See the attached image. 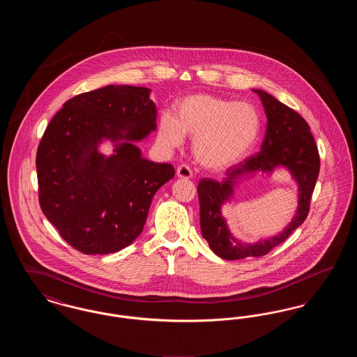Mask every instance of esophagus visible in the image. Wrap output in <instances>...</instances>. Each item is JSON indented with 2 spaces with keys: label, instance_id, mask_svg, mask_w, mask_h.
Masks as SVG:
<instances>
[{
  "label": "esophagus",
  "instance_id": "34e87169",
  "mask_svg": "<svg viewBox=\"0 0 357 357\" xmlns=\"http://www.w3.org/2000/svg\"><path fill=\"white\" fill-rule=\"evenodd\" d=\"M176 176L181 179H190L192 178V171L186 165H182L176 169Z\"/></svg>",
  "mask_w": 357,
  "mask_h": 357
}]
</instances>
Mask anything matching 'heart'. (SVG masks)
I'll return each instance as SVG.
<instances>
[{"label": "heart", "instance_id": "b5f03b06", "mask_svg": "<svg viewBox=\"0 0 357 357\" xmlns=\"http://www.w3.org/2000/svg\"><path fill=\"white\" fill-rule=\"evenodd\" d=\"M261 130L255 105L220 96L197 93L175 104L174 119L162 116L158 142L165 149H178L183 136L192 139L195 160L207 170H226L253 149Z\"/></svg>", "mask_w": 357, "mask_h": 357}]
</instances>
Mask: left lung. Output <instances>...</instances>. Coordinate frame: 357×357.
I'll return each mask as SVG.
<instances>
[{
	"mask_svg": "<svg viewBox=\"0 0 357 357\" xmlns=\"http://www.w3.org/2000/svg\"><path fill=\"white\" fill-rule=\"evenodd\" d=\"M255 92L268 118L261 151L229 167L221 182L202 178L198 183L202 236L210 249L223 259L261 257L282 243L305 221L320 171V155L305 119L271 93L261 89ZM275 167L288 168L299 185L296 215L281 235L255 244H243L229 233L221 217V206L229 200L239 178L257 170L272 172Z\"/></svg>",
	"mask_w": 357,
	"mask_h": 357,
	"instance_id": "8db88e82",
	"label": "left lung"
}]
</instances>
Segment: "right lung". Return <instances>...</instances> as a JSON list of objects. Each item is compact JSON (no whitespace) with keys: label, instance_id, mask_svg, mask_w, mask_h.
<instances>
[{"label":"right lung","instance_id":"1","mask_svg":"<svg viewBox=\"0 0 357 357\" xmlns=\"http://www.w3.org/2000/svg\"><path fill=\"white\" fill-rule=\"evenodd\" d=\"M150 89L107 85L80 93L52 118L37 149L38 202L72 248L116 253L142 233L155 192L174 178L169 163L142 158L135 142L156 128ZM114 153L97 150L102 139Z\"/></svg>","mask_w":357,"mask_h":357}]
</instances>
